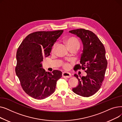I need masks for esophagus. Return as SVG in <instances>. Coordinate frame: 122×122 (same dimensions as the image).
Returning <instances> with one entry per match:
<instances>
[{"label":"esophagus","mask_w":122,"mask_h":122,"mask_svg":"<svg viewBox=\"0 0 122 122\" xmlns=\"http://www.w3.org/2000/svg\"><path fill=\"white\" fill-rule=\"evenodd\" d=\"M62 77L64 78H70L71 77V74L68 72H63L62 73Z\"/></svg>","instance_id":"1"}]
</instances>
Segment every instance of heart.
<instances>
[{
    "instance_id": "obj_1",
    "label": "heart",
    "mask_w": 122,
    "mask_h": 122,
    "mask_svg": "<svg viewBox=\"0 0 122 122\" xmlns=\"http://www.w3.org/2000/svg\"><path fill=\"white\" fill-rule=\"evenodd\" d=\"M65 42L67 46L68 47L69 49H75L77 50L80 47V43L79 41L76 39V38L73 36H69L66 38L65 40ZM56 43L54 44L52 49V52H54L56 47ZM62 67L66 70H67L69 68V65L66 63H62Z\"/></svg>"
}]
</instances>
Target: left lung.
<instances>
[{"label": "left lung", "instance_id": "1", "mask_svg": "<svg viewBox=\"0 0 122 122\" xmlns=\"http://www.w3.org/2000/svg\"><path fill=\"white\" fill-rule=\"evenodd\" d=\"M80 37L83 43L81 64L76 65V70H85L87 75L80 76L75 74L78 79V86L73 88L76 94L89 97L98 91L103 81L107 66L105 49L98 37L91 30L79 29L69 31Z\"/></svg>", "mask_w": 122, "mask_h": 122}]
</instances>
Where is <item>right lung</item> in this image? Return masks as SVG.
Returning <instances> with one entry per match:
<instances>
[{
    "label": "right lung",
    "instance_id": "add662e5",
    "mask_svg": "<svg viewBox=\"0 0 122 122\" xmlns=\"http://www.w3.org/2000/svg\"><path fill=\"white\" fill-rule=\"evenodd\" d=\"M63 30L38 31L27 36L16 53L15 72L24 92L36 99L48 97L55 90L56 82L62 72L53 70L46 72L41 62L50 55L52 47Z\"/></svg>",
    "mask_w": 122,
    "mask_h": 122
}]
</instances>
